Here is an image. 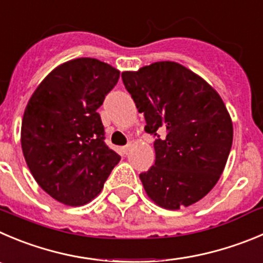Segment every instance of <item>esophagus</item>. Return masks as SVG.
I'll use <instances>...</instances> for the list:
<instances>
[{
  "label": "esophagus",
  "mask_w": 263,
  "mask_h": 263,
  "mask_svg": "<svg viewBox=\"0 0 263 263\" xmlns=\"http://www.w3.org/2000/svg\"><path fill=\"white\" fill-rule=\"evenodd\" d=\"M131 148H132V144H128V145H126V146H123V148H122V152H123L124 154H127L129 151H131Z\"/></svg>",
  "instance_id": "1"
}]
</instances>
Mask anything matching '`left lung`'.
Masks as SVG:
<instances>
[{
    "label": "left lung",
    "instance_id": "1",
    "mask_svg": "<svg viewBox=\"0 0 263 263\" xmlns=\"http://www.w3.org/2000/svg\"><path fill=\"white\" fill-rule=\"evenodd\" d=\"M122 79L145 115V131L167 132L154 141V165L140 174L146 195L167 210L193 205L214 188L231 151L234 127L222 97L171 61L124 71Z\"/></svg>",
    "mask_w": 263,
    "mask_h": 263
}]
</instances>
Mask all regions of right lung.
I'll use <instances>...</instances> for the list:
<instances>
[{
    "label": "right lung",
    "mask_w": 263,
    "mask_h": 263,
    "mask_svg": "<svg viewBox=\"0 0 263 263\" xmlns=\"http://www.w3.org/2000/svg\"><path fill=\"white\" fill-rule=\"evenodd\" d=\"M119 75L109 63L76 58L50 71L29 98L22 151L32 176L58 202H90L120 161L104 143L97 112Z\"/></svg>",
    "instance_id": "obj_1"
}]
</instances>
